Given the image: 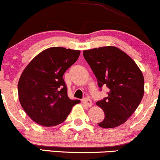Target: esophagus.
Returning <instances> with one entry per match:
<instances>
[{
	"instance_id": "34e87169",
	"label": "esophagus",
	"mask_w": 160,
	"mask_h": 160,
	"mask_svg": "<svg viewBox=\"0 0 160 160\" xmlns=\"http://www.w3.org/2000/svg\"><path fill=\"white\" fill-rule=\"evenodd\" d=\"M82 101H83L84 103H85L86 105L88 106H92V101L91 99L90 98H88V97H86V98H84L82 99Z\"/></svg>"
}]
</instances>
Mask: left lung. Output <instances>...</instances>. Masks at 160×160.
<instances>
[{"label":"left lung","instance_id":"obj_1","mask_svg":"<svg viewBox=\"0 0 160 160\" xmlns=\"http://www.w3.org/2000/svg\"><path fill=\"white\" fill-rule=\"evenodd\" d=\"M97 79L99 88H108V96L97 102L105 118L98 123L102 128H114L127 121L139 106L144 96V77L135 61L114 46L83 52Z\"/></svg>","mask_w":160,"mask_h":160}]
</instances>
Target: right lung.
Instances as JSON below:
<instances>
[{
    "label": "right lung",
    "mask_w": 160,
    "mask_h": 160,
    "mask_svg": "<svg viewBox=\"0 0 160 160\" xmlns=\"http://www.w3.org/2000/svg\"><path fill=\"white\" fill-rule=\"evenodd\" d=\"M79 54L78 50L52 47L36 56L24 69L18 83L19 102L38 124L53 127L63 123L79 102L69 98L63 78Z\"/></svg>",
    "instance_id": "1"
}]
</instances>
